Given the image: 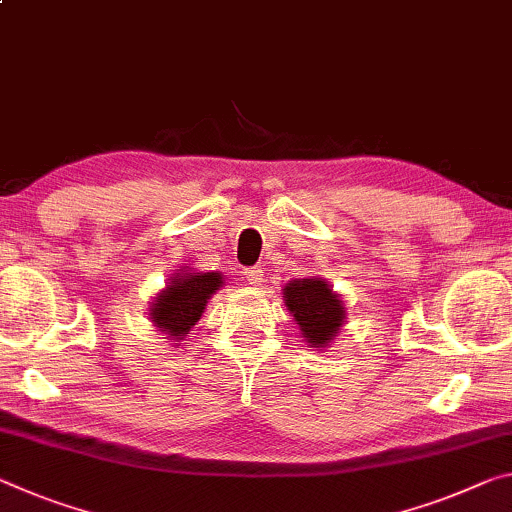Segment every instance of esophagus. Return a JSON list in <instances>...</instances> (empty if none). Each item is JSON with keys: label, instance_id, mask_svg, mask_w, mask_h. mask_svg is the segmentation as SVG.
Instances as JSON below:
<instances>
[{"label": "esophagus", "instance_id": "esophagus-1", "mask_svg": "<svg viewBox=\"0 0 512 512\" xmlns=\"http://www.w3.org/2000/svg\"><path fill=\"white\" fill-rule=\"evenodd\" d=\"M243 275H246L248 285H253V287H259L264 282V271L262 269H246V271H243Z\"/></svg>", "mask_w": 512, "mask_h": 512}]
</instances>
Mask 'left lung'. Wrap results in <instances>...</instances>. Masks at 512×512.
<instances>
[{"mask_svg": "<svg viewBox=\"0 0 512 512\" xmlns=\"http://www.w3.org/2000/svg\"><path fill=\"white\" fill-rule=\"evenodd\" d=\"M282 300L294 316L303 342L316 351L328 348L344 328V300L337 291H332L326 278L310 275V278L289 280L282 289Z\"/></svg>", "mask_w": 512, "mask_h": 512, "instance_id": "1", "label": "left lung"}]
</instances>
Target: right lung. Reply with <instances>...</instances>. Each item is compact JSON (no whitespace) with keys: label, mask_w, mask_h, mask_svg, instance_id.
Returning <instances> with one entry per match:
<instances>
[{"label":"right lung","mask_w":512,"mask_h":512,"mask_svg":"<svg viewBox=\"0 0 512 512\" xmlns=\"http://www.w3.org/2000/svg\"><path fill=\"white\" fill-rule=\"evenodd\" d=\"M225 285L223 273L218 271H193L182 266L170 275L166 287L157 291L150 303L148 316L152 326L157 328L164 339H170L175 348L189 337L191 328L200 321L202 312L207 310L209 298Z\"/></svg>","instance_id":"1"}]
</instances>
